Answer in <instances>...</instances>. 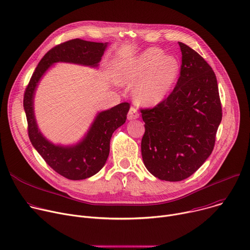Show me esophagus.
Wrapping results in <instances>:
<instances>
[{
  "mask_svg": "<svg viewBox=\"0 0 250 250\" xmlns=\"http://www.w3.org/2000/svg\"><path fill=\"white\" fill-rule=\"evenodd\" d=\"M139 117H140V113H139L138 109L135 108V107H133V106H131L129 108V111H128L127 119L128 120H135V119H138Z\"/></svg>",
  "mask_w": 250,
  "mask_h": 250,
  "instance_id": "obj_1",
  "label": "esophagus"
}]
</instances>
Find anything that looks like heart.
Segmentation results:
<instances>
[{"mask_svg": "<svg viewBox=\"0 0 250 250\" xmlns=\"http://www.w3.org/2000/svg\"><path fill=\"white\" fill-rule=\"evenodd\" d=\"M179 75V62L172 56H165L156 48H149L135 59L120 66L119 80L135 83L134 96L146 105L162 103L169 94Z\"/></svg>", "mask_w": 250, "mask_h": 250, "instance_id": "heart-1", "label": "heart"}]
</instances>
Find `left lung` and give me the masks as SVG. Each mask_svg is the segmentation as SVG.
<instances>
[{
  "instance_id": "8db88e82",
  "label": "left lung",
  "mask_w": 250,
  "mask_h": 250,
  "mask_svg": "<svg viewBox=\"0 0 250 250\" xmlns=\"http://www.w3.org/2000/svg\"><path fill=\"white\" fill-rule=\"evenodd\" d=\"M180 74L169 96L150 108H141L145 122L143 161L155 177L184 180L211 154L222 119L214 72L198 53L178 42Z\"/></svg>"
}]
</instances>
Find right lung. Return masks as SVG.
<instances>
[{"instance_id": "add662e5", "label": "right lung", "mask_w": 250, "mask_h": 250, "mask_svg": "<svg viewBox=\"0 0 250 250\" xmlns=\"http://www.w3.org/2000/svg\"><path fill=\"white\" fill-rule=\"evenodd\" d=\"M106 46L107 42H87L80 39L58 44L40 61L25 90L24 108L29 139L47 165L67 179H85L103 168L109 153L111 135L125 123L130 104L122 103L100 112L81 143L73 146H61L48 142L37 126L33 106L35 89L42 76L54 62H65L98 66Z\"/></svg>"}]
</instances>
